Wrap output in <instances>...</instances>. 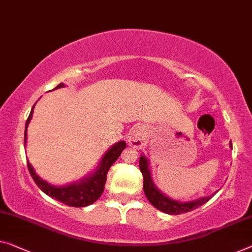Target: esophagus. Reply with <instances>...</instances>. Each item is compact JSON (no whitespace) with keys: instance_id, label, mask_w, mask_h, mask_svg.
Returning a JSON list of instances; mask_svg holds the SVG:
<instances>
[{"instance_id":"34e87169","label":"esophagus","mask_w":252,"mask_h":252,"mask_svg":"<svg viewBox=\"0 0 252 252\" xmlns=\"http://www.w3.org/2000/svg\"><path fill=\"white\" fill-rule=\"evenodd\" d=\"M129 146H133L135 149H141L146 142V135L144 128L142 126H134L130 129L128 137H127Z\"/></svg>"}]
</instances>
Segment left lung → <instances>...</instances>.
<instances>
[{
  "label": "left lung",
  "mask_w": 252,
  "mask_h": 252,
  "mask_svg": "<svg viewBox=\"0 0 252 252\" xmlns=\"http://www.w3.org/2000/svg\"><path fill=\"white\" fill-rule=\"evenodd\" d=\"M230 148H232L231 142ZM139 169H141L143 180H144V183H143V189H144L146 198L149 199V202L152 204L154 207L158 208V211L165 213V214L178 215L181 214V213H187L192 210H196L197 207L202 206L203 204L208 202V200L218 192L216 191L206 197H200V198L190 200V202H179V200L172 199L170 198L169 196L164 195V193L157 187L156 184L153 183L152 175H151L149 158H146L144 154H142V157L139 158Z\"/></svg>",
  "instance_id": "8db88e82"
}]
</instances>
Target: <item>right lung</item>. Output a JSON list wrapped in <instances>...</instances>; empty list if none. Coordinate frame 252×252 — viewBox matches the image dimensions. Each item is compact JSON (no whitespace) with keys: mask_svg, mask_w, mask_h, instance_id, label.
I'll use <instances>...</instances> for the list:
<instances>
[{"mask_svg":"<svg viewBox=\"0 0 252 252\" xmlns=\"http://www.w3.org/2000/svg\"><path fill=\"white\" fill-rule=\"evenodd\" d=\"M64 87V83H61L55 89ZM55 89H54V90H55ZM34 104L32 111H30L28 119H27L26 122L25 145L27 144V128H28L29 123L32 118ZM125 148V141L115 143V144L113 146H110V149L103 154L101 160L99 161V164L95 166L94 171L89 173L86 177L81 178V179L77 181H74V183L64 186L50 185L46 180L41 179V178L34 172L33 166L29 163V161L27 162V164H28V169L33 181L36 183L38 187L40 188V190L44 191L46 195L52 197V198L60 200L61 203L67 205V206L86 207L89 206V205L94 204L95 200L101 196L104 189V184H106L107 180L108 170H109L110 166L115 163V161L119 158V156H121Z\"/></svg>","mask_w":252,"mask_h":252,"instance_id":"1","label":"right lung"}]
</instances>
